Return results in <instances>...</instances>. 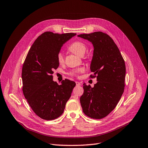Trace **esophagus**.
I'll return each instance as SVG.
<instances>
[{
	"instance_id": "34e87169",
	"label": "esophagus",
	"mask_w": 148,
	"mask_h": 148,
	"mask_svg": "<svg viewBox=\"0 0 148 148\" xmlns=\"http://www.w3.org/2000/svg\"><path fill=\"white\" fill-rule=\"evenodd\" d=\"M75 83H76V86H80L81 85V83L79 82H75Z\"/></svg>"
}]
</instances>
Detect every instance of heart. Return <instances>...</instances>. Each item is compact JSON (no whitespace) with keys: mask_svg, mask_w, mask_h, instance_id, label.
I'll return each instance as SVG.
<instances>
[{"mask_svg":"<svg viewBox=\"0 0 148 148\" xmlns=\"http://www.w3.org/2000/svg\"><path fill=\"white\" fill-rule=\"evenodd\" d=\"M69 49L71 51H72L73 53L77 54L80 56H82L85 53L87 49V46L83 42L80 41V40H77L70 45L69 47ZM64 59H64V55L63 53L59 52L57 53V62H58L60 64H62L64 62ZM83 71H84V69H83V68H77V69L71 70L68 74L72 76L78 77L80 73L83 72Z\"/></svg>","mask_w":148,"mask_h":148,"instance_id":"b5f03b06","label":"heart"}]
</instances>
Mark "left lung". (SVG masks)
Listing matches in <instances>:
<instances>
[{
	"label": "left lung",
	"instance_id": "8db88e82",
	"mask_svg": "<svg viewBox=\"0 0 148 148\" xmlns=\"http://www.w3.org/2000/svg\"><path fill=\"white\" fill-rule=\"evenodd\" d=\"M78 37L91 42L94 54L89 78H97L93 88L83 83L80 101L83 112L94 119L106 117L117 106L125 89L126 66L117 45L107 34L97 31Z\"/></svg>",
	"mask_w": 148,
	"mask_h": 148
}]
</instances>
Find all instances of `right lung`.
<instances>
[{
    "instance_id": "right-lung-1",
    "label": "right lung",
    "mask_w": 148,
    "mask_h": 148,
    "mask_svg": "<svg viewBox=\"0 0 148 148\" xmlns=\"http://www.w3.org/2000/svg\"><path fill=\"white\" fill-rule=\"evenodd\" d=\"M75 33L59 34L45 32L30 48L22 70V91L32 110L40 118L53 120L63 114L75 83L63 80L59 85L53 80L59 63L57 55L63 45Z\"/></svg>"
}]
</instances>
